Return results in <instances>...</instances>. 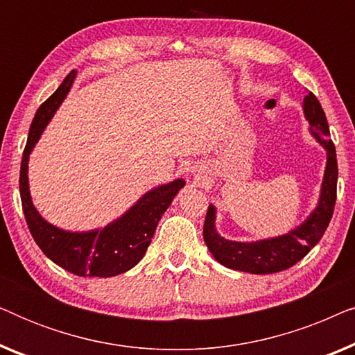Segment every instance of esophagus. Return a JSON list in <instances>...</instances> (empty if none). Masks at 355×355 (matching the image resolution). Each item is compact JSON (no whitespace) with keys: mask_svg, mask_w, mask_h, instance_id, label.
Wrapping results in <instances>:
<instances>
[{"mask_svg":"<svg viewBox=\"0 0 355 355\" xmlns=\"http://www.w3.org/2000/svg\"><path fill=\"white\" fill-rule=\"evenodd\" d=\"M193 173V171H192ZM193 176H196L197 179H200L202 178V171H196V173H193Z\"/></svg>","mask_w":355,"mask_h":355,"instance_id":"34e87169","label":"esophagus"}]
</instances>
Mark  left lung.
<instances>
[{"instance_id":"obj_1","label":"left lung","mask_w":355,"mask_h":355,"mask_svg":"<svg viewBox=\"0 0 355 355\" xmlns=\"http://www.w3.org/2000/svg\"><path fill=\"white\" fill-rule=\"evenodd\" d=\"M302 110L304 118L309 123L310 135L327 152V164H324L317 205L300 225L284 234L244 242L230 241L216 231V207L210 203L203 225V239L215 260L226 268L254 275L278 273L302 260L310 249L318 244L327 231L336 203V148L329 139L327 116L312 92H305Z\"/></svg>"}]
</instances>
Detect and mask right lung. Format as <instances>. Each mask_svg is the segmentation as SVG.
Segmentation results:
<instances>
[{
  "mask_svg": "<svg viewBox=\"0 0 355 355\" xmlns=\"http://www.w3.org/2000/svg\"><path fill=\"white\" fill-rule=\"evenodd\" d=\"M76 77L77 71L69 72L55 94L38 108L22 155L19 189L28 230L48 259L77 276L111 278L134 268L144 259L163 213L186 186V181L174 179L150 189L123 215L95 230L69 231L46 221L32 202L28 158L56 110L69 94Z\"/></svg>",
  "mask_w": 355,
  "mask_h": 355,
  "instance_id": "obj_1",
  "label": "right lung"
}]
</instances>
